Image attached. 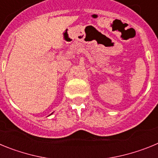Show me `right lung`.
Listing matches in <instances>:
<instances>
[{
	"instance_id": "right-lung-1",
	"label": "right lung",
	"mask_w": 158,
	"mask_h": 158,
	"mask_svg": "<svg viewBox=\"0 0 158 158\" xmlns=\"http://www.w3.org/2000/svg\"><path fill=\"white\" fill-rule=\"evenodd\" d=\"M52 114H53V113H51V115H52Z\"/></svg>"
}]
</instances>
